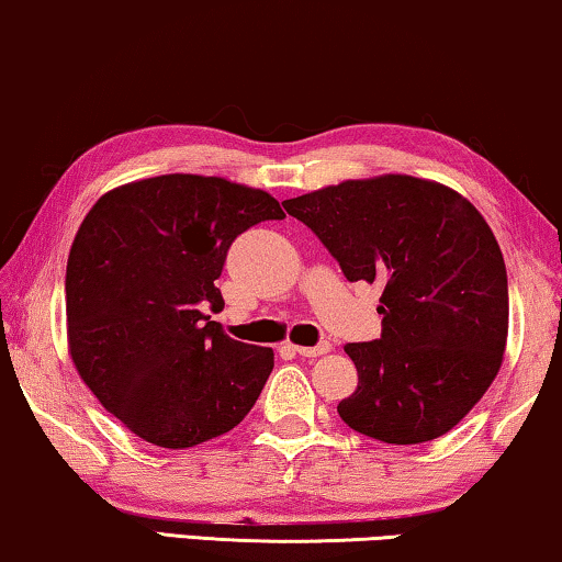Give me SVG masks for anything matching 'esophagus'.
Instances as JSON below:
<instances>
[{"instance_id": "obj_1", "label": "esophagus", "mask_w": 562, "mask_h": 562, "mask_svg": "<svg viewBox=\"0 0 562 562\" xmlns=\"http://www.w3.org/2000/svg\"><path fill=\"white\" fill-rule=\"evenodd\" d=\"M295 351L300 353V357H321V353L330 351V344L321 341L318 346H295Z\"/></svg>"}]
</instances>
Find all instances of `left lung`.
I'll list each match as a JSON object with an SVG mask.
<instances>
[{"label": "left lung", "mask_w": 562, "mask_h": 562, "mask_svg": "<svg viewBox=\"0 0 562 562\" xmlns=\"http://www.w3.org/2000/svg\"><path fill=\"white\" fill-rule=\"evenodd\" d=\"M282 205L346 280L382 284V336L346 346L359 386L338 402L341 420L394 446L446 436L484 397L507 346V267L484 216L409 176L346 180Z\"/></svg>", "instance_id": "obj_1"}]
</instances>
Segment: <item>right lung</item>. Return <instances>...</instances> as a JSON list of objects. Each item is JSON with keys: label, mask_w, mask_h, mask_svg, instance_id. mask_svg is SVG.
Masks as SVG:
<instances>
[{"label": "right lung", "mask_w": 562, "mask_h": 562, "mask_svg": "<svg viewBox=\"0 0 562 562\" xmlns=\"http://www.w3.org/2000/svg\"><path fill=\"white\" fill-rule=\"evenodd\" d=\"M278 218L270 193L180 172L109 191L83 218L66 270L70 357L142 440L193 448L255 407L274 353L209 311H224L216 280L236 236Z\"/></svg>", "instance_id": "right-lung-1"}]
</instances>
